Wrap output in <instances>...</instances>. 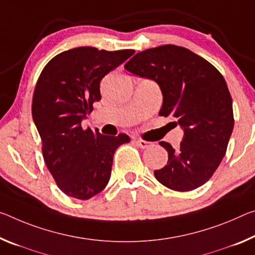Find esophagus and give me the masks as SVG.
Instances as JSON below:
<instances>
[{"label": "esophagus", "mask_w": 255, "mask_h": 255, "mask_svg": "<svg viewBox=\"0 0 255 255\" xmlns=\"http://www.w3.org/2000/svg\"><path fill=\"white\" fill-rule=\"evenodd\" d=\"M134 143L140 148H147L149 146H152L151 142H146V140H143V139H135Z\"/></svg>", "instance_id": "1"}]
</instances>
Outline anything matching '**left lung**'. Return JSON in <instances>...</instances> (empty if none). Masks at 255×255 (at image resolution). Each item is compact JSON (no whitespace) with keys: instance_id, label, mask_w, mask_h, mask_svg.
<instances>
[{"instance_id":"1","label":"left lung","mask_w":255,"mask_h":255,"mask_svg":"<svg viewBox=\"0 0 255 255\" xmlns=\"http://www.w3.org/2000/svg\"><path fill=\"white\" fill-rule=\"evenodd\" d=\"M132 75L159 85L160 116L172 117L184 130L178 149L160 142L168 162L154 171L165 187L187 192L211 178L226 154L234 128L233 100L222 75L187 48L168 44L135 54L125 64Z\"/></svg>"}]
</instances>
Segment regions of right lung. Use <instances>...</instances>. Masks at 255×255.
<instances>
[{"mask_svg": "<svg viewBox=\"0 0 255 255\" xmlns=\"http://www.w3.org/2000/svg\"><path fill=\"white\" fill-rule=\"evenodd\" d=\"M134 53L71 48L54 56L39 76L31 113L46 167L68 196L90 200L102 192L110 180L116 149L130 142L126 134L108 136L98 128L83 129L82 121L101 100L103 77Z\"/></svg>", "mask_w": 255, "mask_h": 255, "instance_id": "right-lung-1", "label": "right lung"}]
</instances>
